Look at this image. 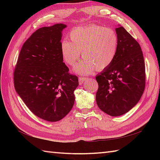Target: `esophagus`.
I'll list each match as a JSON object with an SVG mask.
<instances>
[{
    "instance_id": "obj_1",
    "label": "esophagus",
    "mask_w": 160,
    "mask_h": 160,
    "mask_svg": "<svg viewBox=\"0 0 160 160\" xmlns=\"http://www.w3.org/2000/svg\"><path fill=\"white\" fill-rule=\"evenodd\" d=\"M87 80V78L85 77H79V79H78V80H79V83L80 84H82V83H84V82H85V80Z\"/></svg>"
}]
</instances>
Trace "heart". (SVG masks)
Listing matches in <instances>:
<instances>
[{
    "label": "heart",
    "instance_id": "heart-1",
    "mask_svg": "<svg viewBox=\"0 0 160 160\" xmlns=\"http://www.w3.org/2000/svg\"><path fill=\"white\" fill-rule=\"evenodd\" d=\"M69 38L60 45L62 57L67 64L73 66L82 56L85 58L75 67L80 74L103 70L113 63L117 56L118 37L113 29L99 25L78 27L69 33Z\"/></svg>",
    "mask_w": 160,
    "mask_h": 160
}]
</instances>
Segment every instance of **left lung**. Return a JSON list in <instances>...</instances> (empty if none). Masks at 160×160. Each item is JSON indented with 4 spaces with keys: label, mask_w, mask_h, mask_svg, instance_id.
Returning <instances> with one entry per match:
<instances>
[{
    "label": "left lung",
    "mask_w": 160,
    "mask_h": 160,
    "mask_svg": "<svg viewBox=\"0 0 160 160\" xmlns=\"http://www.w3.org/2000/svg\"><path fill=\"white\" fill-rule=\"evenodd\" d=\"M118 37L117 56L96 79V102L111 116H120L133 108L145 88V64L139 43L123 27L115 29Z\"/></svg>",
    "instance_id": "8db88e82"
}]
</instances>
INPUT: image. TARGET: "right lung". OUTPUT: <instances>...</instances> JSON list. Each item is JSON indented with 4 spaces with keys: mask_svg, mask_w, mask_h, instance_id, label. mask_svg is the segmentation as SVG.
I'll list each match as a JSON object with an SVG mask.
<instances>
[{
    "mask_svg": "<svg viewBox=\"0 0 160 160\" xmlns=\"http://www.w3.org/2000/svg\"><path fill=\"white\" fill-rule=\"evenodd\" d=\"M62 23L44 27L23 44L13 73L14 87L29 109L48 122H57L72 108L76 76L63 62L60 45Z\"/></svg>",
    "mask_w": 160,
    "mask_h": 160,
    "instance_id": "add662e5",
    "label": "right lung"
}]
</instances>
